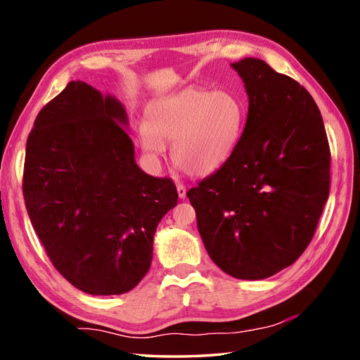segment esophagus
<instances>
[{"label":"esophagus","instance_id":"esophagus-1","mask_svg":"<svg viewBox=\"0 0 360 360\" xmlns=\"http://www.w3.org/2000/svg\"><path fill=\"white\" fill-rule=\"evenodd\" d=\"M176 190H178V196L181 198V200H184V198H186V193H187L186 187L182 186V184H178V186H176Z\"/></svg>","mask_w":360,"mask_h":360}]
</instances>
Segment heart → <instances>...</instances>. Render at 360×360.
Returning a JSON list of instances; mask_svg holds the SVG:
<instances>
[{"label": "heart", "instance_id": "b5f03b06", "mask_svg": "<svg viewBox=\"0 0 360 360\" xmlns=\"http://www.w3.org/2000/svg\"><path fill=\"white\" fill-rule=\"evenodd\" d=\"M244 105L238 97L200 86H188L151 98L143 110L139 139L143 151L158 158L172 143L174 165L204 178L231 158L243 133Z\"/></svg>", "mask_w": 360, "mask_h": 360}]
</instances>
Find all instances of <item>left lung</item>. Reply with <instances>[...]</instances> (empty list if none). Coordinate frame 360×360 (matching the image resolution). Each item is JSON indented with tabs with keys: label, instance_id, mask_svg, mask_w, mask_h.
<instances>
[{
	"label": "left lung",
	"instance_id": "1",
	"mask_svg": "<svg viewBox=\"0 0 360 360\" xmlns=\"http://www.w3.org/2000/svg\"><path fill=\"white\" fill-rule=\"evenodd\" d=\"M249 97L226 164L187 198L205 250L240 280H263L308 248L330 195L331 153L314 98L259 58L231 65Z\"/></svg>",
	"mask_w": 360,
	"mask_h": 360
}]
</instances>
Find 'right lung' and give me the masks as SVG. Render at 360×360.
<instances>
[{
  "label": "right lung",
  "mask_w": 360,
  "mask_h": 360,
  "mask_svg": "<svg viewBox=\"0 0 360 360\" xmlns=\"http://www.w3.org/2000/svg\"><path fill=\"white\" fill-rule=\"evenodd\" d=\"M127 127L116 97L77 80L38 112L26 143L30 223L56 269L91 295L145 277L159 221L178 204L172 179L136 164Z\"/></svg>",
  "instance_id": "add662e5"
}]
</instances>
